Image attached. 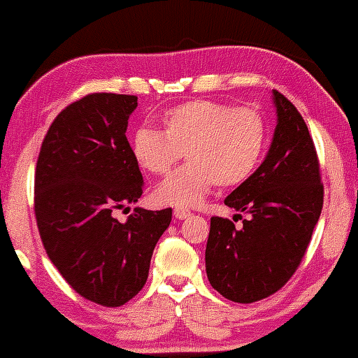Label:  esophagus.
<instances>
[{
    "instance_id": "1",
    "label": "esophagus",
    "mask_w": 358,
    "mask_h": 358,
    "mask_svg": "<svg viewBox=\"0 0 358 358\" xmlns=\"http://www.w3.org/2000/svg\"><path fill=\"white\" fill-rule=\"evenodd\" d=\"M173 215H175V219L183 220V219H187L188 215H190V210H187V208H175Z\"/></svg>"
}]
</instances>
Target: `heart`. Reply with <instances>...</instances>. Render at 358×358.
Segmentation results:
<instances>
[{"mask_svg": "<svg viewBox=\"0 0 358 358\" xmlns=\"http://www.w3.org/2000/svg\"><path fill=\"white\" fill-rule=\"evenodd\" d=\"M165 133L143 126L134 133L133 156L143 170L165 175L182 158L187 165L155 188L159 205L196 207L217 183L232 187L256 170L266 143V122L254 108L192 101L168 110Z\"/></svg>", "mask_w": 358, "mask_h": 358, "instance_id": "obj_1", "label": "heart"}]
</instances>
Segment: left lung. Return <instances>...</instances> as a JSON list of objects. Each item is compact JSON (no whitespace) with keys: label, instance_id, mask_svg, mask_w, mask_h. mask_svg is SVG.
<instances>
[{"label":"left lung","instance_id":"left-lung-1","mask_svg":"<svg viewBox=\"0 0 358 358\" xmlns=\"http://www.w3.org/2000/svg\"><path fill=\"white\" fill-rule=\"evenodd\" d=\"M276 127L261 166L224 203L249 213L236 229L212 217L205 269L213 289L236 303L268 298L286 285L305 256L323 207L313 139L298 109L273 90Z\"/></svg>","mask_w":358,"mask_h":358}]
</instances>
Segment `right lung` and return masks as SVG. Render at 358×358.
Masks as SVG:
<instances>
[{"label": "right lung", "instance_id": "right-lung-1", "mask_svg": "<svg viewBox=\"0 0 358 358\" xmlns=\"http://www.w3.org/2000/svg\"><path fill=\"white\" fill-rule=\"evenodd\" d=\"M136 96L90 94L52 122L35 170V217L48 257L80 296L116 308L145 286L171 208H129L145 182L126 138Z\"/></svg>", "mask_w": 358, "mask_h": 358}]
</instances>
